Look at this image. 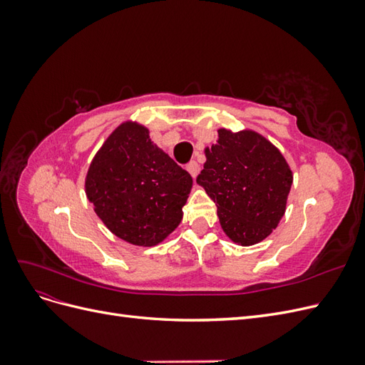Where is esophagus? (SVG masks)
Wrapping results in <instances>:
<instances>
[{
    "instance_id": "1",
    "label": "esophagus",
    "mask_w": 365,
    "mask_h": 365,
    "mask_svg": "<svg viewBox=\"0 0 365 365\" xmlns=\"http://www.w3.org/2000/svg\"><path fill=\"white\" fill-rule=\"evenodd\" d=\"M187 172H189L193 178H196L197 173H200V164H197L196 161H190L189 164H187Z\"/></svg>"
}]
</instances>
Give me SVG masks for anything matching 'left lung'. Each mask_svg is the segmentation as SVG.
Returning <instances> with one entry per match:
<instances>
[{
  "label": "left lung",
  "instance_id": "obj_1",
  "mask_svg": "<svg viewBox=\"0 0 365 365\" xmlns=\"http://www.w3.org/2000/svg\"><path fill=\"white\" fill-rule=\"evenodd\" d=\"M196 182L217 207L227 237L240 247L267 239L282 220L294 175L283 153L252 129H217Z\"/></svg>",
  "mask_w": 365,
  "mask_h": 365
}]
</instances>
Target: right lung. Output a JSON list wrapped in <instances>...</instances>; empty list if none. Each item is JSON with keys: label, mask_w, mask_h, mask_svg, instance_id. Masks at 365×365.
Here are the masks:
<instances>
[{"label": "right lung", "mask_w": 365, "mask_h": 365, "mask_svg": "<svg viewBox=\"0 0 365 365\" xmlns=\"http://www.w3.org/2000/svg\"><path fill=\"white\" fill-rule=\"evenodd\" d=\"M192 185V176L135 120L106 137L85 176L96 215L113 235L137 247H155L173 233Z\"/></svg>", "instance_id": "right-lung-1"}]
</instances>
